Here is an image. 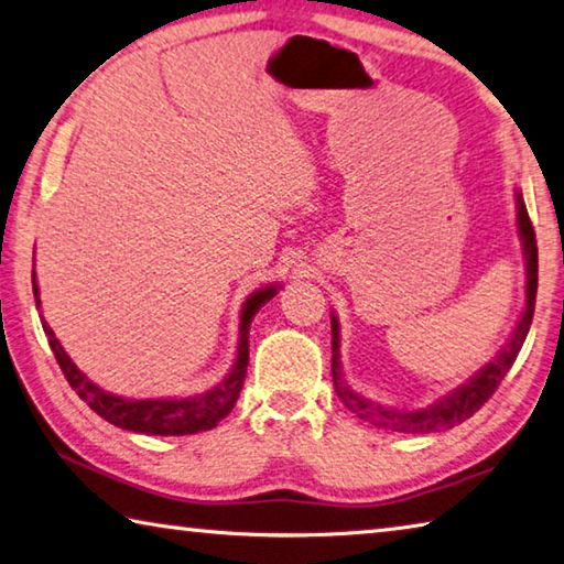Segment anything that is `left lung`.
I'll use <instances>...</instances> for the list:
<instances>
[{
	"label": "left lung",
	"instance_id": "8db88e82",
	"mask_svg": "<svg viewBox=\"0 0 564 564\" xmlns=\"http://www.w3.org/2000/svg\"><path fill=\"white\" fill-rule=\"evenodd\" d=\"M516 200H518V230H520L522 250H525V260H528L525 262L528 304H525V314H522V319L518 322L510 341L502 347V351L488 364V367H482L476 377H473L468 383H463L460 389L448 393L446 399H441L438 403H433V406L421 409V411H397V409H383L379 403H371L367 399L357 397V393L344 383L341 367H339V322L337 317H332V379H334V389H337V397L341 399L344 406L354 413V416H359L361 421H367L371 426L383 429V431L438 433V431H448L453 426H458L463 421H468L473 413L480 411V406H486V401L496 393L500 381L506 379V373L510 371L512 364H516L518 354L522 349V341H525L530 332L532 314H535L538 242H535V230H532L528 207L522 203L520 193L516 195Z\"/></svg>",
	"mask_w": 564,
	"mask_h": 564
}]
</instances>
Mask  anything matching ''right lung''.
<instances>
[{
    "label": "right lung",
    "mask_w": 564,
    "mask_h": 564,
    "mask_svg": "<svg viewBox=\"0 0 564 564\" xmlns=\"http://www.w3.org/2000/svg\"><path fill=\"white\" fill-rule=\"evenodd\" d=\"M34 284V300L36 310L42 307L39 302V290H36V276L32 280ZM276 294V284L264 290H257L250 294V300L245 302L242 307V322H240V347H237V361L232 371L227 373V379L220 387L210 389L207 393H197L191 399H148V401H131L113 397V393H106L98 389L96 383L88 381L82 371L74 367V361L68 359L62 344L54 337L52 327L42 322L44 334L48 339V347H52L56 364L62 367L64 377L68 381L78 399L88 403V409L96 411L98 416L113 423L118 429L145 433V436H187V433H200L210 431L220 423L227 413L232 411L237 397L242 391V381L247 373V359H250V344H247V334H250V322L264 302H270Z\"/></svg>",
    "instance_id": "obj_1"
}]
</instances>
